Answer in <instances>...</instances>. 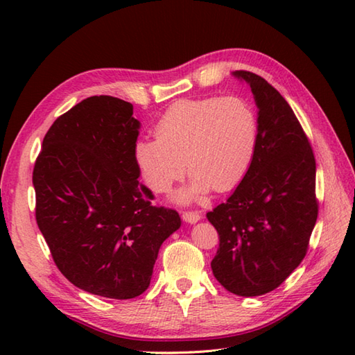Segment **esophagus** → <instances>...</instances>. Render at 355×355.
Listing matches in <instances>:
<instances>
[{
  "label": "esophagus",
  "instance_id": "34e87169",
  "mask_svg": "<svg viewBox=\"0 0 355 355\" xmlns=\"http://www.w3.org/2000/svg\"><path fill=\"white\" fill-rule=\"evenodd\" d=\"M182 218H183L184 223L195 224V223H198L201 220V214L197 212V210H193V212H183Z\"/></svg>",
  "mask_w": 355,
  "mask_h": 355
}]
</instances>
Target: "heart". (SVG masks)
Masks as SVG:
<instances>
[{
	"label": "heart",
	"mask_w": 355,
	"mask_h": 355,
	"mask_svg": "<svg viewBox=\"0 0 355 355\" xmlns=\"http://www.w3.org/2000/svg\"><path fill=\"white\" fill-rule=\"evenodd\" d=\"M155 135L134 148L146 184L166 192L187 163L192 177L173 200L193 202L212 187L227 192L243 182L258 149L259 120L253 105L241 96L186 99L164 112Z\"/></svg>",
	"instance_id": "1"
}]
</instances>
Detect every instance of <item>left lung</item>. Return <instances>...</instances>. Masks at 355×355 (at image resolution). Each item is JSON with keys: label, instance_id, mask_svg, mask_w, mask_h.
<instances>
[{"label": "left lung", "instance_id": "left-lung-1", "mask_svg": "<svg viewBox=\"0 0 355 355\" xmlns=\"http://www.w3.org/2000/svg\"><path fill=\"white\" fill-rule=\"evenodd\" d=\"M232 74L252 88L259 141L243 182L206 215L220 235L210 267L225 290L253 297L277 288L305 258L318 220L315 160L281 93L254 73Z\"/></svg>", "mask_w": 355, "mask_h": 355}]
</instances>
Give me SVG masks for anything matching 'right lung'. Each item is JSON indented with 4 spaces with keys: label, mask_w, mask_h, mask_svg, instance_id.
<instances>
[{
    "label": "right lung",
    "mask_w": 355,
    "mask_h": 355,
    "mask_svg": "<svg viewBox=\"0 0 355 355\" xmlns=\"http://www.w3.org/2000/svg\"><path fill=\"white\" fill-rule=\"evenodd\" d=\"M140 122L132 105L93 96L55 120L33 169L36 223L61 273L110 299L149 286L162 244L180 229L172 209L139 182Z\"/></svg>",
    "instance_id": "right-lung-1"
}]
</instances>
